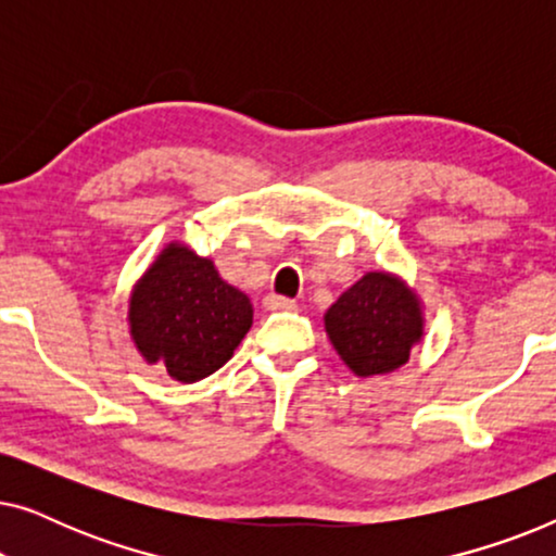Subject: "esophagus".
Segmentation results:
<instances>
[{"label":"esophagus","mask_w":556,"mask_h":556,"mask_svg":"<svg viewBox=\"0 0 556 556\" xmlns=\"http://www.w3.org/2000/svg\"><path fill=\"white\" fill-rule=\"evenodd\" d=\"M263 303H265V308H268V311H293L295 308L293 299H286V295H276V293L265 295Z\"/></svg>","instance_id":"34e87169"}]
</instances>
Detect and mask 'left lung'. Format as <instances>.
I'll return each mask as SVG.
<instances>
[{
	"label": "left lung",
	"instance_id": "obj_1",
	"mask_svg": "<svg viewBox=\"0 0 556 556\" xmlns=\"http://www.w3.org/2000/svg\"><path fill=\"white\" fill-rule=\"evenodd\" d=\"M326 333L356 377L390 375L422 339V303L392 273H367L324 316Z\"/></svg>",
	"mask_w": 556,
	"mask_h": 556
}]
</instances>
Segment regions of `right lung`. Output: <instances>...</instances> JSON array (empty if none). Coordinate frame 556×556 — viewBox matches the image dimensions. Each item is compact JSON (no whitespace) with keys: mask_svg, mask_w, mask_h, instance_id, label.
<instances>
[{"mask_svg":"<svg viewBox=\"0 0 556 556\" xmlns=\"http://www.w3.org/2000/svg\"><path fill=\"white\" fill-rule=\"evenodd\" d=\"M253 326V306L215 263L169 242L134 286L128 329L139 354L192 384L230 359Z\"/></svg>","mask_w":556,"mask_h":556,"instance_id":"add662e5","label":"right lung"}]
</instances>
